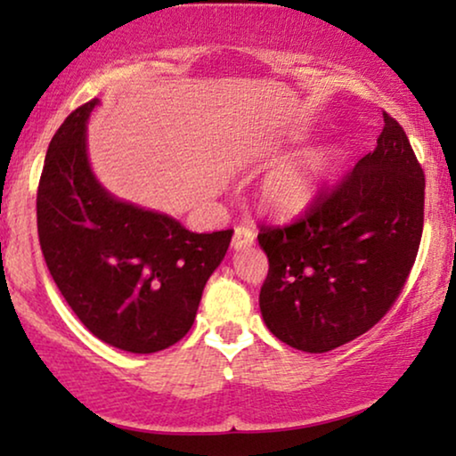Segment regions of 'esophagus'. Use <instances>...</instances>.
Segmentation results:
<instances>
[{"instance_id":"obj_1","label":"esophagus","mask_w":456,"mask_h":456,"mask_svg":"<svg viewBox=\"0 0 456 456\" xmlns=\"http://www.w3.org/2000/svg\"><path fill=\"white\" fill-rule=\"evenodd\" d=\"M255 242V232L248 226H239L234 230V236H232V247L236 251H242V248L251 247Z\"/></svg>"}]
</instances>
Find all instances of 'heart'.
<instances>
[{
  "mask_svg": "<svg viewBox=\"0 0 456 456\" xmlns=\"http://www.w3.org/2000/svg\"><path fill=\"white\" fill-rule=\"evenodd\" d=\"M336 166L332 151H307L284 161L259 186L261 203L278 216L301 214L315 201L322 184Z\"/></svg>",
  "mask_w": 456,
  "mask_h": 456,
  "instance_id": "1",
  "label": "heart"
}]
</instances>
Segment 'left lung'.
Here are the masks:
<instances>
[{
    "instance_id": "8db88e82",
    "label": "left lung",
    "mask_w": 456,
    "mask_h": 456,
    "mask_svg": "<svg viewBox=\"0 0 456 456\" xmlns=\"http://www.w3.org/2000/svg\"><path fill=\"white\" fill-rule=\"evenodd\" d=\"M426 176L401 124L384 111L378 147L286 226H259L270 261L259 307L270 332L328 353L388 314L415 264Z\"/></svg>"
}]
</instances>
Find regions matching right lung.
<instances>
[{
	"instance_id": "add662e5",
	"label": "right lung",
	"mask_w": 456,
	"mask_h": 456,
	"mask_svg": "<svg viewBox=\"0 0 456 456\" xmlns=\"http://www.w3.org/2000/svg\"><path fill=\"white\" fill-rule=\"evenodd\" d=\"M97 103L74 110L49 142L37 191L41 251L93 336L128 353H158L191 330L234 230L197 234L111 197L86 155V120Z\"/></svg>"
}]
</instances>
